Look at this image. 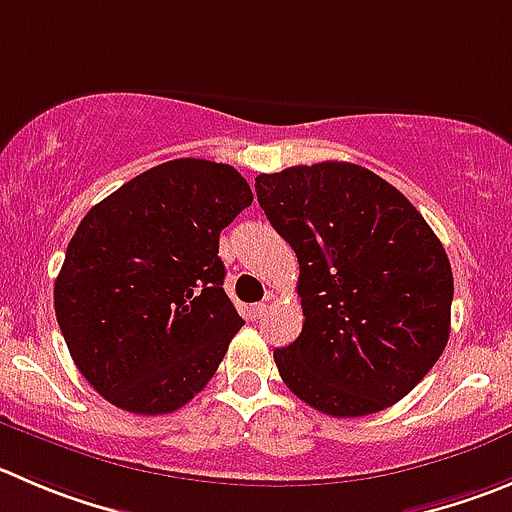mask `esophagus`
<instances>
[{
    "instance_id": "obj_1",
    "label": "esophagus",
    "mask_w": 512,
    "mask_h": 512,
    "mask_svg": "<svg viewBox=\"0 0 512 512\" xmlns=\"http://www.w3.org/2000/svg\"><path fill=\"white\" fill-rule=\"evenodd\" d=\"M248 314H251V319H261V316L266 314V304H264V301H259V304H251Z\"/></svg>"
}]
</instances>
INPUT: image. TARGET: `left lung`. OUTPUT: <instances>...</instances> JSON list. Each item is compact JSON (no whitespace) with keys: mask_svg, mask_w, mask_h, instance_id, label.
I'll use <instances>...</instances> for the list:
<instances>
[{"mask_svg":"<svg viewBox=\"0 0 512 512\" xmlns=\"http://www.w3.org/2000/svg\"><path fill=\"white\" fill-rule=\"evenodd\" d=\"M256 196L299 259L304 326L274 352L284 384L332 417L392 407L450 339L440 238L387 180L342 160L261 173Z\"/></svg>","mask_w":512,"mask_h":512,"instance_id":"1","label":"left lung"}]
</instances>
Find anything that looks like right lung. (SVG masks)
<instances>
[{
	"mask_svg": "<svg viewBox=\"0 0 512 512\" xmlns=\"http://www.w3.org/2000/svg\"><path fill=\"white\" fill-rule=\"evenodd\" d=\"M226 163L178 158L92 206L67 243L55 314L82 377L120 410L168 415L213 377L243 326L218 236L251 206Z\"/></svg>",
	"mask_w": 512,
	"mask_h": 512,
	"instance_id": "1",
	"label": "right lung"
}]
</instances>
